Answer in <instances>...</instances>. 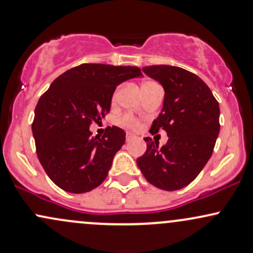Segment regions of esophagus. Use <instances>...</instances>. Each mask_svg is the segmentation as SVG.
Wrapping results in <instances>:
<instances>
[{
	"label": "esophagus",
	"instance_id": "obj_1",
	"mask_svg": "<svg viewBox=\"0 0 253 253\" xmlns=\"http://www.w3.org/2000/svg\"><path fill=\"white\" fill-rule=\"evenodd\" d=\"M134 137H135V136H134V134H131V132H129V131L126 132V141H130V140H132V138H134Z\"/></svg>",
	"mask_w": 253,
	"mask_h": 253
}]
</instances>
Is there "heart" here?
<instances>
[{
  "label": "heart",
  "instance_id": "b5f03b06",
  "mask_svg": "<svg viewBox=\"0 0 253 253\" xmlns=\"http://www.w3.org/2000/svg\"><path fill=\"white\" fill-rule=\"evenodd\" d=\"M157 85H159V84L156 83V82H153V81H147V82H145V83L142 84L143 94L147 93L149 89L153 88V86H157ZM116 94H117V91H115V94H113V99H115V97H116ZM118 124H119V126H122L129 127V129L136 130V129H138V127H140L141 122L138 121L137 118H135L134 116L124 115V116H122L121 118L118 119Z\"/></svg>",
  "mask_w": 253,
  "mask_h": 253
}]
</instances>
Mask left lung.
<instances>
[{
    "instance_id": "left-lung-1",
    "label": "left lung",
    "mask_w": 253,
    "mask_h": 253,
    "mask_svg": "<svg viewBox=\"0 0 253 253\" xmlns=\"http://www.w3.org/2000/svg\"><path fill=\"white\" fill-rule=\"evenodd\" d=\"M142 71L165 90L163 110L149 132L165 130L167 145L145 137L147 149L137 167L149 183L177 191L199 175L213 152L219 132V106L202 78L176 66L152 65Z\"/></svg>"
}]
</instances>
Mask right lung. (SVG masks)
<instances>
[{
    "mask_svg": "<svg viewBox=\"0 0 253 253\" xmlns=\"http://www.w3.org/2000/svg\"><path fill=\"white\" fill-rule=\"evenodd\" d=\"M138 76L136 66L82 64L59 76L40 97L32 134L41 165L56 186L78 194L105 181L126 132L113 126L94 137L89 126L110 112L116 86Z\"/></svg>",
    "mask_w": 253,
    "mask_h": 253,
    "instance_id": "obj_1",
    "label": "right lung"
}]
</instances>
